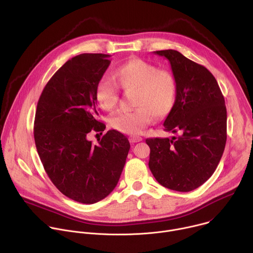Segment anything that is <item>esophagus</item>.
<instances>
[{
  "mask_svg": "<svg viewBox=\"0 0 253 253\" xmlns=\"http://www.w3.org/2000/svg\"><path fill=\"white\" fill-rule=\"evenodd\" d=\"M142 140H143V138H142V137L135 136V135H133V136H130V137H129V141H130L131 143H137V142H140V141H142Z\"/></svg>",
  "mask_w": 253,
  "mask_h": 253,
  "instance_id": "1",
  "label": "esophagus"
}]
</instances>
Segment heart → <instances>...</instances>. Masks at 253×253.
<instances>
[{"label":"heart","instance_id":"obj_1","mask_svg":"<svg viewBox=\"0 0 253 253\" xmlns=\"http://www.w3.org/2000/svg\"><path fill=\"white\" fill-rule=\"evenodd\" d=\"M118 85L125 92H133L132 111H119L110 119L117 131L136 135L153 120V116L168 115L176 102L177 82L168 70L141 59H132L113 71ZM95 98L105 110H112L119 100V88L110 80L101 79L96 84Z\"/></svg>","mask_w":253,"mask_h":253}]
</instances>
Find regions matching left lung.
Listing matches in <instances>:
<instances>
[{
	"mask_svg": "<svg viewBox=\"0 0 253 253\" xmlns=\"http://www.w3.org/2000/svg\"><path fill=\"white\" fill-rule=\"evenodd\" d=\"M170 62L177 97L164 121L170 138H147L149 168L157 181L171 190L198 188L217 167L226 143L224 97L210 72L175 50L156 51Z\"/></svg>",
	"mask_w": 253,
	"mask_h": 253,
	"instance_id": "1",
	"label": "left lung"
}]
</instances>
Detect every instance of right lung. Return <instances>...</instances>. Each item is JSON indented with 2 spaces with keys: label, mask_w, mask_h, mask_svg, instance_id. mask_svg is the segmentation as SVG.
<instances>
[{
  "label": "right lung",
  "mask_w": 253,
  "mask_h": 253,
  "mask_svg": "<svg viewBox=\"0 0 253 253\" xmlns=\"http://www.w3.org/2000/svg\"><path fill=\"white\" fill-rule=\"evenodd\" d=\"M110 55L81 54L68 60L45 86L35 115L34 138L53 184L65 196L93 204L116 187L130 143L109 130L98 144L91 131L102 132L95 88L111 61Z\"/></svg>",
  "instance_id": "right-lung-1"
}]
</instances>
